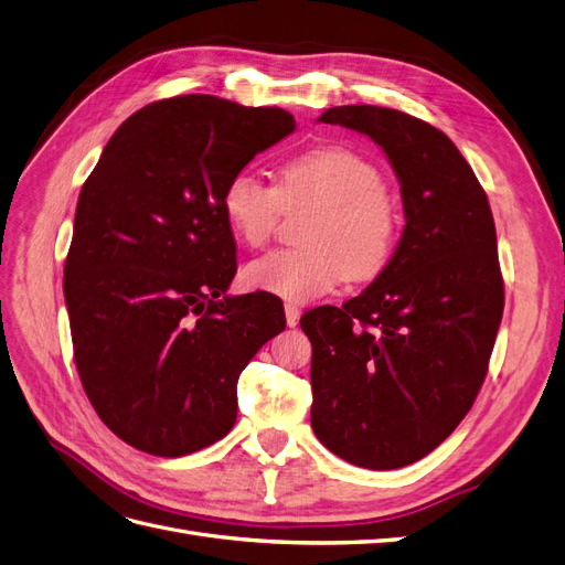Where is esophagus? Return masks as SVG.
<instances>
[{
	"label": "esophagus",
	"mask_w": 565,
	"mask_h": 565,
	"mask_svg": "<svg viewBox=\"0 0 565 565\" xmlns=\"http://www.w3.org/2000/svg\"><path fill=\"white\" fill-rule=\"evenodd\" d=\"M299 318H301V309H299V306L285 303V320H287L289 328H295V324L299 322Z\"/></svg>",
	"instance_id": "34e87169"
}]
</instances>
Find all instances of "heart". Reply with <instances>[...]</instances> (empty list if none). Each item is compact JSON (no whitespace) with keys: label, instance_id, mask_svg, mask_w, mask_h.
Returning a JSON list of instances; mask_svg holds the SVG:
<instances>
[{"label":"heart","instance_id":"heart-1","mask_svg":"<svg viewBox=\"0 0 565 565\" xmlns=\"http://www.w3.org/2000/svg\"><path fill=\"white\" fill-rule=\"evenodd\" d=\"M316 207L301 249L270 252L245 266L249 289L306 303L344 280L367 282L388 266L398 243V207L380 167L347 146H320L287 160L276 188L249 169L235 172L221 193V212L237 243L264 247L282 210Z\"/></svg>","mask_w":565,"mask_h":565}]
</instances>
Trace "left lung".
I'll return each instance as SVG.
<instances>
[{
  "label": "left lung",
  "instance_id": "8db88e82",
  "mask_svg": "<svg viewBox=\"0 0 565 565\" xmlns=\"http://www.w3.org/2000/svg\"><path fill=\"white\" fill-rule=\"evenodd\" d=\"M320 122L386 152L405 228L361 295L301 316L311 426L355 467L398 469L438 448L481 391L504 311L498 235L486 191L440 129L380 106H337Z\"/></svg>",
  "mask_w": 565,
  "mask_h": 565
}]
</instances>
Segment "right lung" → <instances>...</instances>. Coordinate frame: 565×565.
Wrapping results in <instances>:
<instances>
[{
	"instance_id": "right-lung-1",
	"label": "right lung",
	"mask_w": 565,
	"mask_h": 565,
	"mask_svg": "<svg viewBox=\"0 0 565 565\" xmlns=\"http://www.w3.org/2000/svg\"><path fill=\"white\" fill-rule=\"evenodd\" d=\"M295 127L280 108L164 98L122 122L84 181L63 280L75 365L131 448L183 457L224 438L237 377L285 330L273 295H226L237 264L221 193Z\"/></svg>"
}]
</instances>
